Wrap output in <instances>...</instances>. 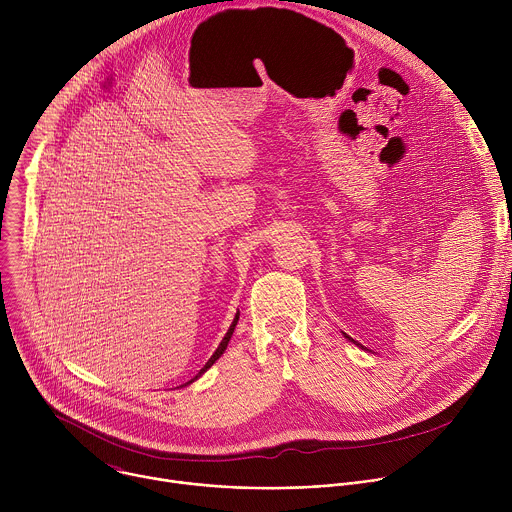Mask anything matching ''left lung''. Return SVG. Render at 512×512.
Here are the masks:
<instances>
[{
	"instance_id": "8db88e82",
	"label": "left lung",
	"mask_w": 512,
	"mask_h": 512,
	"mask_svg": "<svg viewBox=\"0 0 512 512\" xmlns=\"http://www.w3.org/2000/svg\"><path fill=\"white\" fill-rule=\"evenodd\" d=\"M344 336H346V334H344ZM346 338H348V340H350V336H346Z\"/></svg>"
}]
</instances>
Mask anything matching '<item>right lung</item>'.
Listing matches in <instances>:
<instances>
[{"label":"right lung","instance_id":"1","mask_svg":"<svg viewBox=\"0 0 512 512\" xmlns=\"http://www.w3.org/2000/svg\"><path fill=\"white\" fill-rule=\"evenodd\" d=\"M237 322H239V314H237V316H235V320H233V324H231V328H229V330H227V334H225V338H223V340H221V344H218V348H216V350H214V354H212V356H210V358H208V362H206V364H204V367H202V369H200V373H198V375H196V377H194V379H192V381H196V379H198V377H200V375H202V373H206V371H208V369H210V367H212V364H214V362H216V360H218V358H221V356H223V352H225V350H227V346H229V340H231V336H233V332H235V326H237ZM192 381H188V383H186V385H190V383H192ZM182 387H184V385H182Z\"/></svg>","mask_w":512,"mask_h":512}]
</instances>
